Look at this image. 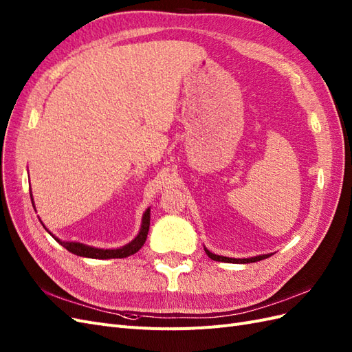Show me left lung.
Segmentation results:
<instances>
[{"label": "left lung", "mask_w": 352, "mask_h": 352, "mask_svg": "<svg viewBox=\"0 0 352 352\" xmlns=\"http://www.w3.org/2000/svg\"><path fill=\"white\" fill-rule=\"evenodd\" d=\"M206 254L208 255V257L211 260L214 261H223V263H241V264H247V263H255V261H260V260H264V258H269L272 254H263V255H255V257H251V258H229V257H223V255H216L210 252L207 248H204Z\"/></svg>", "instance_id": "1"}]
</instances>
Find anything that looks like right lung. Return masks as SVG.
Returning <instances> with one entry per match:
<instances>
[{
    "mask_svg": "<svg viewBox=\"0 0 352 352\" xmlns=\"http://www.w3.org/2000/svg\"><path fill=\"white\" fill-rule=\"evenodd\" d=\"M44 226V225H42ZM45 228V226H44ZM47 229V228H45ZM48 230V229H47ZM148 230H150V208H146V211L144 212L142 217V225H141V230L138 233V236L129 242L126 243L124 247L116 248V250H102V248H95L91 247V245H85L82 242H67V241H61L58 238H56L52 233L50 232V235H52L60 245H63L67 251H70L74 255H79V257H88V258H98V260H107V258H124L129 257V255L135 254L142 248V245L146 241V235Z\"/></svg>",
    "mask_w": 352,
    "mask_h": 352,
    "instance_id": "right-lung-1",
    "label": "right lung"
}]
</instances>
